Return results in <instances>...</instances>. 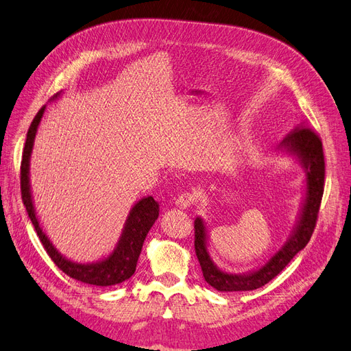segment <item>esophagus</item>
Masks as SVG:
<instances>
[{"label": "esophagus", "mask_w": 351, "mask_h": 351, "mask_svg": "<svg viewBox=\"0 0 351 351\" xmlns=\"http://www.w3.org/2000/svg\"><path fill=\"white\" fill-rule=\"evenodd\" d=\"M193 200H195L193 195H190V193H182V195H180V196L176 199V205H177L178 208H182V209H187V208L192 206Z\"/></svg>", "instance_id": "obj_1"}]
</instances>
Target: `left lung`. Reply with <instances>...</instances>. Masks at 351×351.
Returning <instances> with one entry per match:
<instances>
[{
    "instance_id": "1",
    "label": "left lung",
    "mask_w": 351,
    "mask_h": 351,
    "mask_svg": "<svg viewBox=\"0 0 351 351\" xmlns=\"http://www.w3.org/2000/svg\"><path fill=\"white\" fill-rule=\"evenodd\" d=\"M275 152L294 158L304 173V190L299 212L289 237L259 267L234 274L221 269L210 258L209 231L205 219H195V249L205 281L218 291H250L269 282L289 265L297 253L306 247L315 230L317 212L324 195L325 162L322 142L311 129L300 127L287 134Z\"/></svg>"
}]
</instances>
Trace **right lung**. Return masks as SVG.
Masks as SVG:
<instances>
[{
    "label": "right lung",
    "instance_id": "add662e5",
    "mask_svg": "<svg viewBox=\"0 0 351 351\" xmlns=\"http://www.w3.org/2000/svg\"><path fill=\"white\" fill-rule=\"evenodd\" d=\"M60 95L61 92L57 93L49 102L56 101ZM45 110L47 105H44V107L39 110V112L36 114L34 121H32L29 127L22 159V173H20V177L22 178H20V184H22V199L29 214V218L38 232L39 240L44 244L47 253L49 254V258L54 261L57 267L62 272H66L69 277L99 287L120 284L125 280H129L136 271V265L137 261H139L145 239L147 236V232L152 228V226L155 224V221L158 219L159 204L156 200H154L152 196H146L136 202L130 208L129 215L125 218L119 241L115 243L114 249L107 254V256L84 263L71 261L66 258L61 252H58V249L54 246V243L51 241L44 228L40 227L30 186V158L32 151H34L38 127L42 121V117L45 114Z\"/></svg>",
    "mask_w": 351,
    "mask_h": 351
}]
</instances>
